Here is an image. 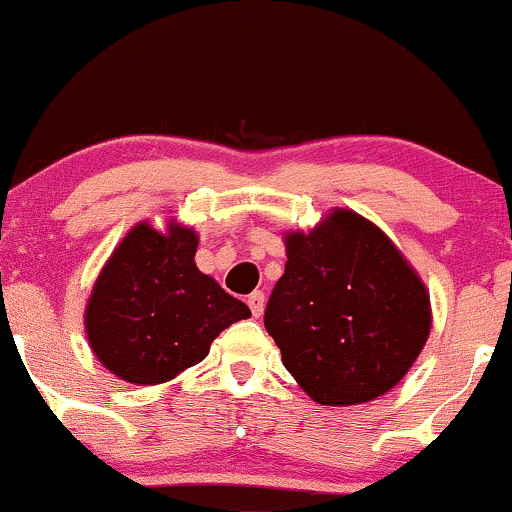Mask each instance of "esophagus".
<instances>
[{
    "mask_svg": "<svg viewBox=\"0 0 512 512\" xmlns=\"http://www.w3.org/2000/svg\"><path fill=\"white\" fill-rule=\"evenodd\" d=\"M248 305H250V313L255 317H260L262 310H264V293L262 291H252L248 296Z\"/></svg>",
    "mask_w": 512,
    "mask_h": 512,
    "instance_id": "34e87169",
    "label": "esophagus"
}]
</instances>
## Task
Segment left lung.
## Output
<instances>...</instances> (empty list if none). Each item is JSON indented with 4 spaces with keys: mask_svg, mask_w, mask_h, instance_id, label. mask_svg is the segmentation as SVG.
<instances>
[{
    "mask_svg": "<svg viewBox=\"0 0 512 512\" xmlns=\"http://www.w3.org/2000/svg\"><path fill=\"white\" fill-rule=\"evenodd\" d=\"M264 327L298 385L327 407L385 395L431 332L426 286L378 226L337 209L286 236Z\"/></svg>",
    "mask_w": 512,
    "mask_h": 512,
    "instance_id": "1",
    "label": "left lung"
}]
</instances>
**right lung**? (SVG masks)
I'll use <instances>...</instances> for the list:
<instances>
[{"label": "right lung", "instance_id": "add662e5", "mask_svg": "<svg viewBox=\"0 0 512 512\" xmlns=\"http://www.w3.org/2000/svg\"><path fill=\"white\" fill-rule=\"evenodd\" d=\"M192 228L154 231L139 223L117 245L86 305L93 354L117 378L156 385L209 354V346L250 308L195 264Z\"/></svg>", "mask_w": 512, "mask_h": 512}]
</instances>
